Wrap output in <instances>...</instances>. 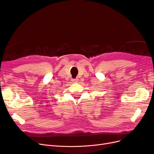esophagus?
I'll return each mask as SVG.
<instances>
[{"instance_id":"1","label":"esophagus","mask_w":154,"mask_h":154,"mask_svg":"<svg viewBox=\"0 0 154 154\" xmlns=\"http://www.w3.org/2000/svg\"><path fill=\"white\" fill-rule=\"evenodd\" d=\"M72 82L73 83H76L78 82V79H72Z\"/></svg>"}]
</instances>
